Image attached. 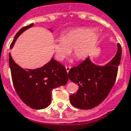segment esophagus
Returning a JSON list of instances; mask_svg holds the SVG:
<instances>
[{"label":"esophagus","mask_w":131,"mask_h":131,"mask_svg":"<svg viewBox=\"0 0 131 131\" xmlns=\"http://www.w3.org/2000/svg\"><path fill=\"white\" fill-rule=\"evenodd\" d=\"M71 68V66H66V70H67V72H69V70H70Z\"/></svg>","instance_id":"obj_1"}]
</instances>
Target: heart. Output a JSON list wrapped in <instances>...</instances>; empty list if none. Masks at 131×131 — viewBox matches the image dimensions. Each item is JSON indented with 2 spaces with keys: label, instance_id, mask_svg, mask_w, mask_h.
<instances>
[{
  "label": "heart",
  "instance_id": "heart-1",
  "mask_svg": "<svg viewBox=\"0 0 131 131\" xmlns=\"http://www.w3.org/2000/svg\"><path fill=\"white\" fill-rule=\"evenodd\" d=\"M99 35L92 28H78L64 31L53 44L56 60H64L72 53L77 60H84L92 53L99 41Z\"/></svg>",
  "mask_w": 131,
  "mask_h": 131
}]
</instances>
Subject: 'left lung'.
I'll use <instances>...</instances> for the list:
<instances>
[{
	"label": "left lung",
	"instance_id": "obj_1",
	"mask_svg": "<svg viewBox=\"0 0 131 131\" xmlns=\"http://www.w3.org/2000/svg\"><path fill=\"white\" fill-rule=\"evenodd\" d=\"M121 57L122 47L118 44L115 56L104 66L96 65L88 58L79 65L71 69L69 78L79 86L77 92L69 96L72 105L88 110L99 105L115 84Z\"/></svg>",
	"mask_w": 131,
	"mask_h": 131
}]
</instances>
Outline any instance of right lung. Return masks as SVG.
Here are the masks:
<instances>
[{"mask_svg": "<svg viewBox=\"0 0 131 131\" xmlns=\"http://www.w3.org/2000/svg\"><path fill=\"white\" fill-rule=\"evenodd\" d=\"M32 26L33 24L22 28L16 34L10 48L23 32ZM9 65L17 94L28 106L36 110L48 107L51 103L52 90L66 85L68 81L65 67L53 58L41 68L24 69L15 63L9 53Z\"/></svg>", "mask_w": 131, "mask_h": 131, "instance_id": "1", "label": "right lung"}]
</instances>
